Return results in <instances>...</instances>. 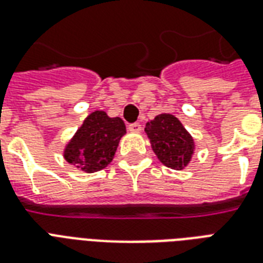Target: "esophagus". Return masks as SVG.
<instances>
[{
	"instance_id": "esophagus-1",
	"label": "esophagus",
	"mask_w": 263,
	"mask_h": 263,
	"mask_svg": "<svg viewBox=\"0 0 263 263\" xmlns=\"http://www.w3.org/2000/svg\"><path fill=\"white\" fill-rule=\"evenodd\" d=\"M128 129L131 132H135V134H139L142 131V125L139 123H134V124H129L128 125Z\"/></svg>"
}]
</instances>
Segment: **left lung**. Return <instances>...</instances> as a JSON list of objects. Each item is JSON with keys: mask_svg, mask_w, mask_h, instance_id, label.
Masks as SVG:
<instances>
[{"mask_svg": "<svg viewBox=\"0 0 263 263\" xmlns=\"http://www.w3.org/2000/svg\"><path fill=\"white\" fill-rule=\"evenodd\" d=\"M144 131L158 160L171 169L181 171L190 164L195 152V142L180 120L162 113L146 124Z\"/></svg>", "mask_w": 263, "mask_h": 263, "instance_id": "1", "label": "left lung"}]
</instances>
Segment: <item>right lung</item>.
Wrapping results in <instances>:
<instances>
[{"label":"right lung","mask_w":263,"mask_h":263,"mask_svg":"<svg viewBox=\"0 0 263 263\" xmlns=\"http://www.w3.org/2000/svg\"><path fill=\"white\" fill-rule=\"evenodd\" d=\"M125 132L120 117H109L102 110L92 111L65 146L64 158L83 172H98L110 164Z\"/></svg>","instance_id":"1"}]
</instances>
